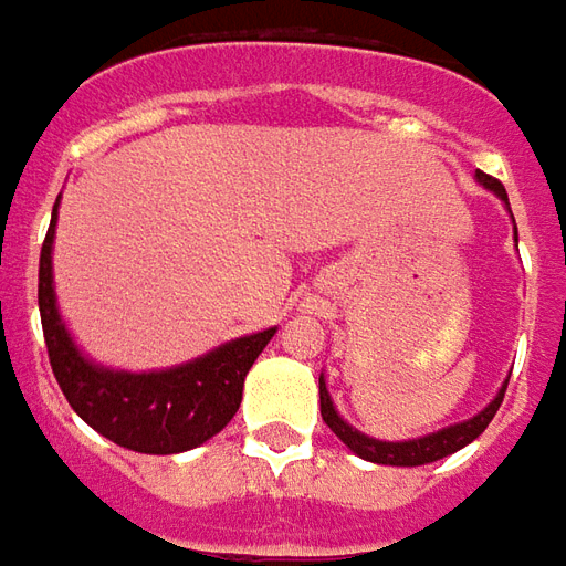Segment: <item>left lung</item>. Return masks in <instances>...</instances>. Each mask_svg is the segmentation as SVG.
I'll use <instances>...</instances> for the list:
<instances>
[{"instance_id":"1","label":"left lung","mask_w":566,"mask_h":566,"mask_svg":"<svg viewBox=\"0 0 566 566\" xmlns=\"http://www.w3.org/2000/svg\"><path fill=\"white\" fill-rule=\"evenodd\" d=\"M475 178L488 187V190H494L503 202H506V190L500 185L497 178H491L485 172H475ZM510 206V202H506ZM318 391H321V418H324V424L331 427L336 437L343 439L348 449L360 454V458H367L373 463H391V467H421V463L439 461V458H446L451 451L463 449L467 442H473L479 433H485V427L491 424V418L497 416L500 403H503V394L506 388H500V394L491 400V406H485L479 416H473L470 421H461V424L446 427V430H437V433H430V437L421 439H406V442H379V439L364 437L360 430L355 427H348L343 418L336 416V409L331 403V394H327V385L324 379L318 381Z\"/></svg>"}]
</instances>
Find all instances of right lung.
I'll return each mask as SVG.
<instances>
[{"label":"right lung","mask_w":566,"mask_h":566,"mask_svg":"<svg viewBox=\"0 0 566 566\" xmlns=\"http://www.w3.org/2000/svg\"><path fill=\"white\" fill-rule=\"evenodd\" d=\"M56 206L39 258V312L51 369L69 406L93 430L142 454H178L197 449L230 424L242 403L251 364L266 348L272 331L242 336L163 373H115L81 355L60 321L51 279Z\"/></svg>","instance_id":"obj_1"}]
</instances>
